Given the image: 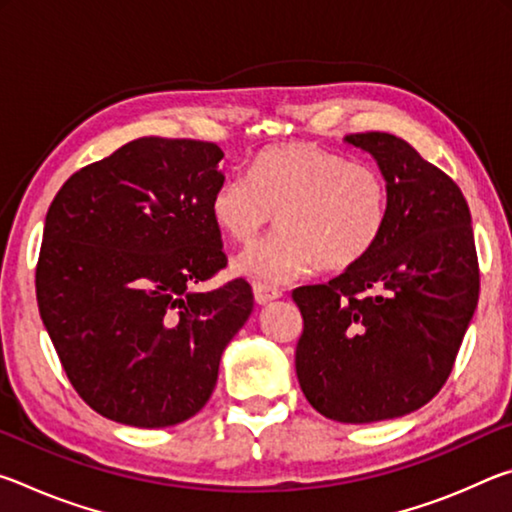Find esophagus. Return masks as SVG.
<instances>
[{
    "label": "esophagus",
    "mask_w": 512,
    "mask_h": 512,
    "mask_svg": "<svg viewBox=\"0 0 512 512\" xmlns=\"http://www.w3.org/2000/svg\"><path fill=\"white\" fill-rule=\"evenodd\" d=\"M253 293H255L257 305H271L273 300L282 298V291L280 289L268 287V284H262V282H255L253 284Z\"/></svg>",
    "instance_id": "esophagus-1"
}]
</instances>
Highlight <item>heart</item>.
<instances>
[{"label":"heart","instance_id":"heart-1","mask_svg":"<svg viewBox=\"0 0 512 512\" xmlns=\"http://www.w3.org/2000/svg\"><path fill=\"white\" fill-rule=\"evenodd\" d=\"M210 214L239 246L255 244L275 219L280 232L239 257L237 271L291 282L318 264L348 271L363 262L391 219V187L372 164L316 144H284L259 153L248 176L219 180Z\"/></svg>","mask_w":512,"mask_h":512}]
</instances>
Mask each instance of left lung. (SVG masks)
Here are the masks:
<instances>
[{
  "label": "left lung",
  "instance_id": "obj_1",
  "mask_svg": "<svg viewBox=\"0 0 512 512\" xmlns=\"http://www.w3.org/2000/svg\"><path fill=\"white\" fill-rule=\"evenodd\" d=\"M391 187L375 250L327 284L291 293L302 314L296 372L329 420L400 418L445 386L479 302L470 207L445 171L391 133H350Z\"/></svg>",
  "mask_w": 512,
  "mask_h": 512
}]
</instances>
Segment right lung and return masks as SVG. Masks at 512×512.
I'll return each mask as SVG.
<instances>
[{"instance_id": "obj_1", "label": "right lung", "mask_w": 512, "mask_h": 512, "mask_svg": "<svg viewBox=\"0 0 512 512\" xmlns=\"http://www.w3.org/2000/svg\"><path fill=\"white\" fill-rule=\"evenodd\" d=\"M214 142L140 137L69 176L49 205L36 266L40 318L81 400L103 418L171 427L203 409L253 311L210 214Z\"/></svg>"}]
</instances>
